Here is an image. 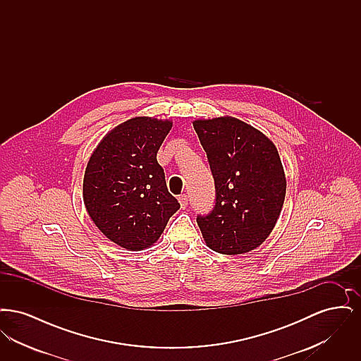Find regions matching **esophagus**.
I'll return each instance as SVG.
<instances>
[{"mask_svg":"<svg viewBox=\"0 0 361 361\" xmlns=\"http://www.w3.org/2000/svg\"><path fill=\"white\" fill-rule=\"evenodd\" d=\"M178 203H180V206H181L183 209H184V208H187V206H188V197H187V195H181V196H178Z\"/></svg>","mask_w":361,"mask_h":361,"instance_id":"esophagus-1","label":"esophagus"}]
</instances>
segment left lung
Listing matches in <instances>:
<instances>
[{"mask_svg":"<svg viewBox=\"0 0 361 361\" xmlns=\"http://www.w3.org/2000/svg\"><path fill=\"white\" fill-rule=\"evenodd\" d=\"M215 180L216 203L197 216L207 246L222 255L255 250L275 228L287 180L275 143L233 116L193 121Z\"/></svg>","mask_w":361,"mask_h":361,"instance_id":"left-lung-1","label":"left lung"}]
</instances>
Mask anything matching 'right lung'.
Masks as SVG:
<instances>
[{
    "label": "right lung",
    "mask_w": 361,
    "mask_h": 361,
    "mask_svg": "<svg viewBox=\"0 0 361 361\" xmlns=\"http://www.w3.org/2000/svg\"><path fill=\"white\" fill-rule=\"evenodd\" d=\"M173 121L137 116L112 128L84 174L86 211L104 235L127 250L154 245L180 208L157 153Z\"/></svg>",
    "instance_id": "right-lung-1"
}]
</instances>
